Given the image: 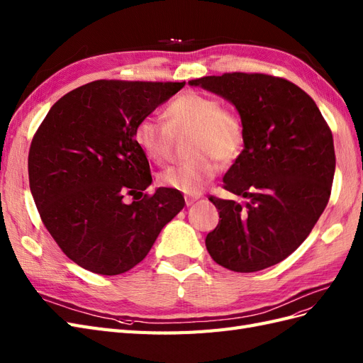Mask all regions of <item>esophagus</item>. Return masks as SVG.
Returning a JSON list of instances; mask_svg holds the SVG:
<instances>
[{
  "label": "esophagus",
  "mask_w": 363,
  "mask_h": 363,
  "mask_svg": "<svg viewBox=\"0 0 363 363\" xmlns=\"http://www.w3.org/2000/svg\"><path fill=\"white\" fill-rule=\"evenodd\" d=\"M184 201H186V206H191V204H194L195 201H197V197H191V195H184Z\"/></svg>",
  "instance_id": "34e87169"
}]
</instances>
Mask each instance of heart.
Returning <instances> with one entry per match:
<instances>
[{
    "label": "heart",
    "mask_w": 363,
    "mask_h": 363,
    "mask_svg": "<svg viewBox=\"0 0 363 363\" xmlns=\"http://www.w3.org/2000/svg\"><path fill=\"white\" fill-rule=\"evenodd\" d=\"M164 117L166 125L146 116L134 128L135 145L155 164L171 159L172 133L191 131L189 152L194 157L159 175V183L164 188L199 194L217 175L218 159L229 163L238 157L244 143L242 122L237 113L221 106L217 97L184 91L168 104Z\"/></svg>",
    "instance_id": "heart-1"
}]
</instances>
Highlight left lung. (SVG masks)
I'll return each instance as SVG.
<instances>
[{
	"instance_id": "left-lung-1",
	"label": "left lung",
	"mask_w": 363,
	"mask_h": 363,
	"mask_svg": "<svg viewBox=\"0 0 363 363\" xmlns=\"http://www.w3.org/2000/svg\"><path fill=\"white\" fill-rule=\"evenodd\" d=\"M189 84L232 102L244 128V150L223 188L246 203L211 195L221 220L206 247L233 272L275 266L308 237L330 200L336 168L330 126L315 101L284 77L235 72Z\"/></svg>"
}]
</instances>
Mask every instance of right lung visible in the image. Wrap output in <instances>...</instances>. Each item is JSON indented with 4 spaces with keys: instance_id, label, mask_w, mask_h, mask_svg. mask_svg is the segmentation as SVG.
Instances as JSON below:
<instances>
[{
    "instance_id": "1",
    "label": "right lung",
    "mask_w": 363,
    "mask_h": 363,
    "mask_svg": "<svg viewBox=\"0 0 363 363\" xmlns=\"http://www.w3.org/2000/svg\"><path fill=\"white\" fill-rule=\"evenodd\" d=\"M183 86L94 81L62 96L39 125L28 183L45 229L77 266L106 277L128 272L183 209L177 189L143 194L152 177L134 140L137 122Z\"/></svg>"
}]
</instances>
